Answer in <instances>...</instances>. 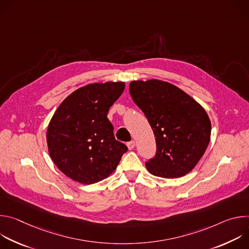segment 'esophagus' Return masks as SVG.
<instances>
[{
    "instance_id": "obj_1",
    "label": "esophagus",
    "mask_w": 249,
    "mask_h": 249,
    "mask_svg": "<svg viewBox=\"0 0 249 249\" xmlns=\"http://www.w3.org/2000/svg\"><path fill=\"white\" fill-rule=\"evenodd\" d=\"M127 147L129 150H133L135 148V141H131L127 143Z\"/></svg>"
}]
</instances>
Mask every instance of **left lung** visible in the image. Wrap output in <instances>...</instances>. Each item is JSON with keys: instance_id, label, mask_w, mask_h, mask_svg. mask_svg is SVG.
Returning <instances> with one entry per match:
<instances>
[{"instance_id": "1", "label": "left lung", "mask_w": 249, "mask_h": 249, "mask_svg": "<svg viewBox=\"0 0 249 249\" xmlns=\"http://www.w3.org/2000/svg\"><path fill=\"white\" fill-rule=\"evenodd\" d=\"M129 91L156 137L157 152L146 162L148 170L163 178H176L191 171L210 142L211 122L204 108L166 82L134 81Z\"/></svg>"}]
</instances>
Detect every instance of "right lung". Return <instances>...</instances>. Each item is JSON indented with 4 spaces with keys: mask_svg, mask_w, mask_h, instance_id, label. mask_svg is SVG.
Returning a JSON list of instances; mask_svg holds the SVG:
<instances>
[{
    "mask_svg": "<svg viewBox=\"0 0 249 249\" xmlns=\"http://www.w3.org/2000/svg\"><path fill=\"white\" fill-rule=\"evenodd\" d=\"M125 89L122 82L91 84L71 93L54 113L47 130L50 157L71 179L96 183L117 167L125 144L117 141L107 112Z\"/></svg>",
    "mask_w": 249,
    "mask_h": 249,
    "instance_id": "add662e5",
    "label": "right lung"
}]
</instances>
